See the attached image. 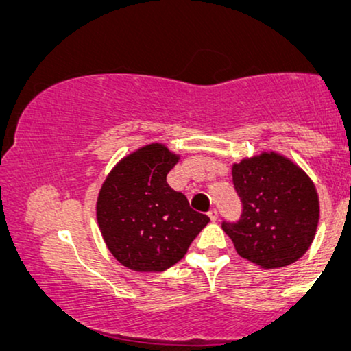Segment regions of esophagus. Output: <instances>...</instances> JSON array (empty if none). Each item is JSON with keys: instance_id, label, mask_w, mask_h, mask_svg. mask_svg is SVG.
I'll use <instances>...</instances> for the list:
<instances>
[{"instance_id": "esophagus-1", "label": "esophagus", "mask_w": 351, "mask_h": 351, "mask_svg": "<svg viewBox=\"0 0 351 351\" xmlns=\"http://www.w3.org/2000/svg\"><path fill=\"white\" fill-rule=\"evenodd\" d=\"M208 216H210V219L211 221H216V219H218V210H216V208H211L210 211H208Z\"/></svg>"}]
</instances>
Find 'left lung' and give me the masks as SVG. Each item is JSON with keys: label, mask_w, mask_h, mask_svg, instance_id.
<instances>
[{"label": "left lung", "mask_w": 351, "mask_h": 351, "mask_svg": "<svg viewBox=\"0 0 351 351\" xmlns=\"http://www.w3.org/2000/svg\"><path fill=\"white\" fill-rule=\"evenodd\" d=\"M232 182L241 202L237 221L223 229L241 258L264 269L293 264L317 232L319 205L310 178L275 152L232 167Z\"/></svg>", "instance_id": "1"}]
</instances>
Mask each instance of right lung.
Instances as JSON below:
<instances>
[{"mask_svg": "<svg viewBox=\"0 0 351 351\" xmlns=\"http://www.w3.org/2000/svg\"><path fill=\"white\" fill-rule=\"evenodd\" d=\"M176 162L178 156L154 143L122 159L103 182L98 224L112 256L128 269L162 272L171 267L210 223L167 182Z\"/></svg>", "mask_w": 351, "mask_h": 351, "instance_id": "1", "label": "right lung"}]
</instances>
